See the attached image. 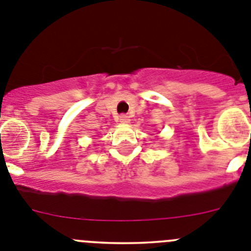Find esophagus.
I'll return each mask as SVG.
<instances>
[{"label":"esophagus","mask_w":251,"mask_h":251,"mask_svg":"<svg viewBox=\"0 0 251 251\" xmlns=\"http://www.w3.org/2000/svg\"><path fill=\"white\" fill-rule=\"evenodd\" d=\"M129 117H128L127 114H122L121 117H119V122H121V123H123V124H127V123H129Z\"/></svg>","instance_id":"obj_1"}]
</instances>
